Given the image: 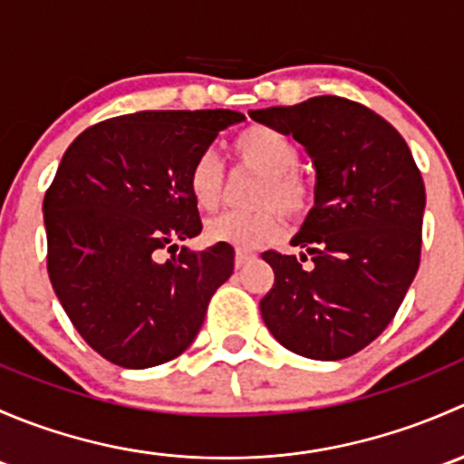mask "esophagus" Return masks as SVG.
I'll return each instance as SVG.
<instances>
[{"mask_svg": "<svg viewBox=\"0 0 464 464\" xmlns=\"http://www.w3.org/2000/svg\"><path fill=\"white\" fill-rule=\"evenodd\" d=\"M254 258H256V256L249 254V251H236V266H237V269H242V266L249 265V262Z\"/></svg>", "mask_w": 464, "mask_h": 464, "instance_id": "34e87169", "label": "esophagus"}]
</instances>
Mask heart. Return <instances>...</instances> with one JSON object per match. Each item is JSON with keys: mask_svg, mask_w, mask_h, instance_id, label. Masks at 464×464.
I'll return each instance as SVG.
<instances>
[{"mask_svg": "<svg viewBox=\"0 0 464 464\" xmlns=\"http://www.w3.org/2000/svg\"><path fill=\"white\" fill-rule=\"evenodd\" d=\"M242 166L260 172L256 186V210H227L206 222V237L215 245L237 251H254L269 245L283 233V214L303 218L310 210L312 188L296 175L298 150L285 134L256 125L233 143ZM190 195L202 210H215L224 195V168L215 152H204L190 170Z\"/></svg>", "mask_w": 464, "mask_h": 464, "instance_id": "b5f03b06", "label": "heart"}]
</instances>
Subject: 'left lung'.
I'll return each instance as SVG.
<instances>
[{"mask_svg":"<svg viewBox=\"0 0 464 464\" xmlns=\"http://www.w3.org/2000/svg\"><path fill=\"white\" fill-rule=\"evenodd\" d=\"M249 116L296 139L316 170L314 206L292 237L301 258L262 254L276 276L262 319L292 353L339 362L386 330L418 274L422 175L401 134L348 98L314 96Z\"/></svg>","mask_w":464,"mask_h":464,"instance_id":"1","label":"left lung"}]
</instances>
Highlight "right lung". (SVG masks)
Masks as SVG:
<instances>
[{"label":"right lung","mask_w":464,"mask_h":464,"mask_svg":"<svg viewBox=\"0 0 464 464\" xmlns=\"http://www.w3.org/2000/svg\"><path fill=\"white\" fill-rule=\"evenodd\" d=\"M242 121L231 110L137 111L64 152L42 204L46 266L73 327L107 362L141 371L179 357L233 274V246L177 249L202 233L195 161Z\"/></svg>","instance_id":"add662e5"}]
</instances>
